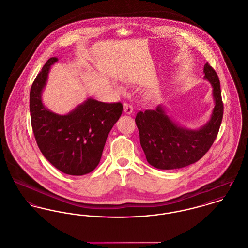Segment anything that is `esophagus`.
I'll list each match as a JSON object with an SVG mask.
<instances>
[{
    "label": "esophagus",
    "mask_w": 248,
    "mask_h": 248,
    "mask_svg": "<svg viewBox=\"0 0 248 248\" xmlns=\"http://www.w3.org/2000/svg\"><path fill=\"white\" fill-rule=\"evenodd\" d=\"M124 111L125 114H131L133 112V107L130 104H124Z\"/></svg>",
    "instance_id": "34e87169"
}]
</instances>
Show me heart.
I'll use <instances>...</instances> for the list:
<instances>
[{
    "mask_svg": "<svg viewBox=\"0 0 248 248\" xmlns=\"http://www.w3.org/2000/svg\"><path fill=\"white\" fill-rule=\"evenodd\" d=\"M118 90H119L120 92H122V89H121V88H118Z\"/></svg>",
    "mask_w": 248,
    "mask_h": 248,
    "instance_id": "1",
    "label": "heart"
}]
</instances>
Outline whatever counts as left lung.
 <instances>
[{
    "label": "left lung",
    "instance_id": "1",
    "mask_svg": "<svg viewBox=\"0 0 248 248\" xmlns=\"http://www.w3.org/2000/svg\"><path fill=\"white\" fill-rule=\"evenodd\" d=\"M204 79L212 87L214 108L203 126L190 129L180 125L167 114L162 105L136 116L140 145L153 167L173 170L191 165L209 151L215 140L224 113L220 81L209 63L204 66Z\"/></svg>",
    "mask_w": 248,
    "mask_h": 248
}]
</instances>
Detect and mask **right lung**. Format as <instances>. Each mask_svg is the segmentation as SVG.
Instances as JSON below:
<instances>
[{"label": "right lung", "instance_id": "add662e5", "mask_svg": "<svg viewBox=\"0 0 248 248\" xmlns=\"http://www.w3.org/2000/svg\"><path fill=\"white\" fill-rule=\"evenodd\" d=\"M57 57L47 60L30 91L32 128L38 148L57 170L83 175L100 162L107 138L123 112L121 103L108 104L88 98L67 114H57L42 103L51 66Z\"/></svg>", "mask_w": 248, "mask_h": 248}]
</instances>
